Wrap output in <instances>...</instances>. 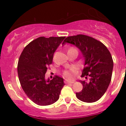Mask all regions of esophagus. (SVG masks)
<instances>
[{"label": "esophagus", "mask_w": 126, "mask_h": 126, "mask_svg": "<svg viewBox=\"0 0 126 126\" xmlns=\"http://www.w3.org/2000/svg\"><path fill=\"white\" fill-rule=\"evenodd\" d=\"M75 82L74 80H66L64 81V83H73Z\"/></svg>", "instance_id": "1"}]
</instances>
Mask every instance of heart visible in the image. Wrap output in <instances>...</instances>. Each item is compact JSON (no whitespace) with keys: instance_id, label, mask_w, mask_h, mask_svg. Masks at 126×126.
<instances>
[{"instance_id":"b5f03b06","label":"heart","mask_w":126,"mask_h":126,"mask_svg":"<svg viewBox=\"0 0 126 126\" xmlns=\"http://www.w3.org/2000/svg\"><path fill=\"white\" fill-rule=\"evenodd\" d=\"M76 70V68L74 66L70 67L68 70H66L63 72V75L68 79H71L73 77V73Z\"/></svg>"}]
</instances>
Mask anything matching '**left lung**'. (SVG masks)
Returning a JSON list of instances; mask_svg holds the SVG:
<instances>
[{"instance_id": "1", "label": "left lung", "mask_w": 126, "mask_h": 126, "mask_svg": "<svg viewBox=\"0 0 126 126\" xmlns=\"http://www.w3.org/2000/svg\"><path fill=\"white\" fill-rule=\"evenodd\" d=\"M66 43L80 49L85 60L81 77L90 78L88 82L80 80L83 89L76 93V96L84 102L97 101L104 95L111 81L114 63L110 53L102 43L86 35L69 36L62 45Z\"/></svg>"}]
</instances>
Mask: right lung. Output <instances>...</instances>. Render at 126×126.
<instances>
[{
  "label": "right lung",
  "mask_w": 126,
  "mask_h": 126,
  "mask_svg": "<svg viewBox=\"0 0 126 126\" xmlns=\"http://www.w3.org/2000/svg\"><path fill=\"white\" fill-rule=\"evenodd\" d=\"M65 37H39L28 44L19 57L17 73L26 95L35 104L48 105L56 102L64 85L63 79L55 76L45 79L53 55Z\"/></svg>",
  "instance_id": "obj_1"
}]
</instances>
